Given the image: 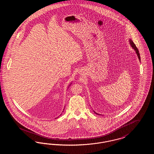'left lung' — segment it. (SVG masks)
<instances>
[{"label": "left lung", "instance_id": "8db88e82", "mask_svg": "<svg viewBox=\"0 0 154 154\" xmlns=\"http://www.w3.org/2000/svg\"><path fill=\"white\" fill-rule=\"evenodd\" d=\"M129 43H130V44L131 45V46L133 47V48L136 51V54H137V56H138V58L139 59V60H140V56L139 51L137 48L136 47V45L133 42V41H132V40H129ZM94 112H95V111H94ZM95 113L96 114H97L96 112H95Z\"/></svg>", "mask_w": 154, "mask_h": 154}]
</instances>
